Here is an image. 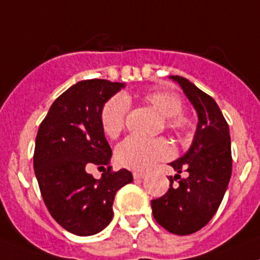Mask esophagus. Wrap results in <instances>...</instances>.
<instances>
[{
  "label": "esophagus",
  "mask_w": 260,
  "mask_h": 260,
  "mask_svg": "<svg viewBox=\"0 0 260 260\" xmlns=\"http://www.w3.org/2000/svg\"><path fill=\"white\" fill-rule=\"evenodd\" d=\"M146 175L143 174V172H138V171H135V172H133V177H134L135 180H139V179H143Z\"/></svg>",
  "instance_id": "1"
}]
</instances>
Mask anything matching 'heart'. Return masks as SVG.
Instances as JSON below:
<instances>
[{
    "label": "heart",
    "mask_w": 260,
    "mask_h": 260,
    "mask_svg": "<svg viewBox=\"0 0 260 260\" xmlns=\"http://www.w3.org/2000/svg\"><path fill=\"white\" fill-rule=\"evenodd\" d=\"M142 101L164 117V125L177 135H185L192 130L193 122L183 114V103L177 96L161 90H148L141 96ZM128 100L123 94H115L104 104L100 113V122L109 138H117L126 125ZM172 155V148L164 138H142L128 137L117 147L115 157L121 166L130 170L145 171L156 161L164 160Z\"/></svg>",
    "instance_id": "obj_1"
}]
</instances>
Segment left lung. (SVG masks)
<instances>
[{
	"label": "left lung",
	"mask_w": 260,
	"mask_h": 260,
	"mask_svg": "<svg viewBox=\"0 0 260 260\" xmlns=\"http://www.w3.org/2000/svg\"><path fill=\"white\" fill-rule=\"evenodd\" d=\"M171 79L179 83L194 106L199 123L187 154L171 163L177 175L170 176L167 193L152 200L151 208L164 229L188 236L203 229L222 201L232 176V146L229 125L216 101L185 77ZM183 170L187 178L180 176Z\"/></svg>",
	"instance_id": "obj_1"
}]
</instances>
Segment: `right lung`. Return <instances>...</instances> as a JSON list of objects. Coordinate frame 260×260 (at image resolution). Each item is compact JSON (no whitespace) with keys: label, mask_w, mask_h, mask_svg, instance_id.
Listing matches in <instances>:
<instances>
[{"label":"right lung","mask_w":260,"mask_h":260,"mask_svg":"<svg viewBox=\"0 0 260 260\" xmlns=\"http://www.w3.org/2000/svg\"><path fill=\"white\" fill-rule=\"evenodd\" d=\"M125 84L84 80L51 105L35 139L34 171L43 201L52 218L67 232L97 234L113 218L117 190L132 183L127 170L109 166L112 150L100 122L104 104ZM92 167L104 170L97 181Z\"/></svg>","instance_id":"right-lung-1"}]
</instances>
